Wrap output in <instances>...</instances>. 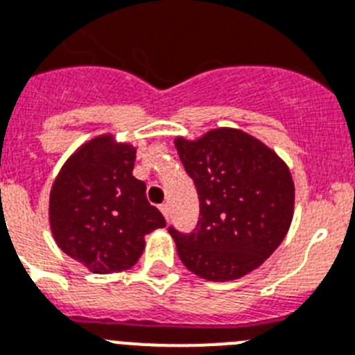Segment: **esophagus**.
Here are the masks:
<instances>
[{"instance_id":"esophagus-1","label":"esophagus","mask_w":355,"mask_h":355,"mask_svg":"<svg viewBox=\"0 0 355 355\" xmlns=\"http://www.w3.org/2000/svg\"><path fill=\"white\" fill-rule=\"evenodd\" d=\"M159 210H162V214L165 215V219H168V205H166V202L159 205Z\"/></svg>"}]
</instances>
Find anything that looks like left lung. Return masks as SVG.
Returning a JSON list of instances; mask_svg holds the SVG:
<instances>
[{
  "mask_svg": "<svg viewBox=\"0 0 355 355\" xmlns=\"http://www.w3.org/2000/svg\"><path fill=\"white\" fill-rule=\"evenodd\" d=\"M196 183L201 219L190 235L171 228L181 262L210 282L246 277L286 239L295 214L287 163L259 138L219 127L174 140Z\"/></svg>",
  "mask_w": 355,
  "mask_h": 355,
  "instance_id": "8db88e82",
  "label": "left lung"
}]
</instances>
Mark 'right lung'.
Instances as JSON below:
<instances>
[{"label":"right lung","instance_id":"add662e5","mask_svg":"<svg viewBox=\"0 0 355 355\" xmlns=\"http://www.w3.org/2000/svg\"><path fill=\"white\" fill-rule=\"evenodd\" d=\"M136 147L100 135L66 159L50 190V228L66 255L96 275L125 271L144 253L145 235L165 226L132 175Z\"/></svg>","mask_w":355,"mask_h":355}]
</instances>
